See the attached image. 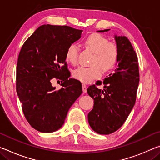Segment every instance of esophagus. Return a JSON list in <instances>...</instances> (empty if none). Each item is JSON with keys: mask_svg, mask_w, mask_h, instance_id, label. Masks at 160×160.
<instances>
[{"mask_svg": "<svg viewBox=\"0 0 160 160\" xmlns=\"http://www.w3.org/2000/svg\"><path fill=\"white\" fill-rule=\"evenodd\" d=\"M82 91H83V92H87V85L84 83L82 84Z\"/></svg>", "mask_w": 160, "mask_h": 160, "instance_id": "1", "label": "esophagus"}]
</instances>
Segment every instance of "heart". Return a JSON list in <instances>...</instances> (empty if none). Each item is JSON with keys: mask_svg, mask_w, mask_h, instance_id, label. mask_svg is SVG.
<instances>
[{"mask_svg": "<svg viewBox=\"0 0 160 160\" xmlns=\"http://www.w3.org/2000/svg\"><path fill=\"white\" fill-rule=\"evenodd\" d=\"M87 48L94 52L90 67L80 66L75 69L72 76L83 82H90L99 78L103 70L107 71L112 69L117 63L118 49L114 43L109 42V39L97 33L90 34L84 41ZM79 48L75 44H70L66 52V59L72 65L78 63Z\"/></svg>", "mask_w": 160, "mask_h": 160, "instance_id": "1", "label": "heart"}]
</instances>
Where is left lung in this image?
<instances>
[{
  "instance_id": "left-lung-1",
  "label": "left lung",
  "mask_w": 160,
  "mask_h": 160,
  "mask_svg": "<svg viewBox=\"0 0 160 160\" xmlns=\"http://www.w3.org/2000/svg\"><path fill=\"white\" fill-rule=\"evenodd\" d=\"M114 39L118 49L117 67L103 81V90L91 85L87 90L94 99L93 109L88 113L89 124L102 135L112 133L122 126L135 105L139 84L138 61L131 43L125 36L114 35Z\"/></svg>"
}]
</instances>
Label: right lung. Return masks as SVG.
Listing matches in <instances>:
<instances>
[{
  "label": "right lung",
  "mask_w": 160,
  "mask_h": 160,
  "mask_svg": "<svg viewBox=\"0 0 160 160\" xmlns=\"http://www.w3.org/2000/svg\"><path fill=\"white\" fill-rule=\"evenodd\" d=\"M82 32L68 26L44 25L21 48L16 90L26 119L38 131L52 132L61 128L70 107L82 92L80 81L68 80L66 62L68 47ZM55 77L64 81L59 91L51 85Z\"/></svg>",
  "instance_id": "obj_1"
}]
</instances>
